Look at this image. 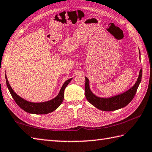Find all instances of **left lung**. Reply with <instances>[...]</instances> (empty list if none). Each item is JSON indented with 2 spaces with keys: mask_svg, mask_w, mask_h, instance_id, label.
<instances>
[{
  "mask_svg": "<svg viewBox=\"0 0 152 152\" xmlns=\"http://www.w3.org/2000/svg\"><path fill=\"white\" fill-rule=\"evenodd\" d=\"M139 54L140 57V50ZM142 70L140 69L137 82L131 88L121 94L107 98L99 97L95 95L90 89L89 79L85 76L86 77V86H85L86 97L90 104L102 111H112L123 108L126 106L135 96L137 90L141 82V79H142Z\"/></svg>",
  "mask_w": 152,
  "mask_h": 152,
  "instance_id": "obj_1",
  "label": "left lung"
}]
</instances>
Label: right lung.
I'll use <instances>...</instances> for the list:
<instances>
[{"label": "right lung", "mask_w": 152, "mask_h": 152, "mask_svg": "<svg viewBox=\"0 0 152 152\" xmlns=\"http://www.w3.org/2000/svg\"><path fill=\"white\" fill-rule=\"evenodd\" d=\"M5 77L6 86L16 104L24 111L28 113L36 115L47 114L55 111L63 102V98H64V91L66 87L70 82V81L72 80V78H70L65 81L61 89H60L58 94L53 99L43 102H31L24 100V98H21L18 94H16L12 87L10 86L6 75H5Z\"/></svg>", "instance_id": "1"}]
</instances>
